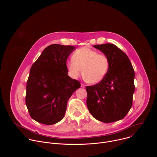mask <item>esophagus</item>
<instances>
[{
  "label": "esophagus",
  "instance_id": "obj_1",
  "mask_svg": "<svg viewBox=\"0 0 157 157\" xmlns=\"http://www.w3.org/2000/svg\"><path fill=\"white\" fill-rule=\"evenodd\" d=\"M81 87H82V88H84V87H86V86H85L84 84H81Z\"/></svg>",
  "mask_w": 157,
  "mask_h": 157
}]
</instances>
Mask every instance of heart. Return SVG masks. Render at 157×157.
<instances>
[{"label":"heart","mask_w":157,"mask_h":157,"mask_svg":"<svg viewBox=\"0 0 157 157\" xmlns=\"http://www.w3.org/2000/svg\"><path fill=\"white\" fill-rule=\"evenodd\" d=\"M73 59L67 63L69 75L78 78L82 70V76L87 82L95 84L101 81L109 68V59L104 54L89 47L77 50L73 55Z\"/></svg>","instance_id":"b5f03b06"}]
</instances>
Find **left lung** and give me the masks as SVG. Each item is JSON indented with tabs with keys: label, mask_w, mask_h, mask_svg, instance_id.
<instances>
[{
	"label": "left lung",
	"mask_w": 157,
	"mask_h": 157,
	"mask_svg": "<svg viewBox=\"0 0 157 157\" xmlns=\"http://www.w3.org/2000/svg\"><path fill=\"white\" fill-rule=\"evenodd\" d=\"M93 47L108 57L109 68L99 83L86 86L87 109L96 119L102 122L121 120L132 105L135 91L133 66L127 55L114 44Z\"/></svg>",
	"instance_id": "left-lung-1"
}]
</instances>
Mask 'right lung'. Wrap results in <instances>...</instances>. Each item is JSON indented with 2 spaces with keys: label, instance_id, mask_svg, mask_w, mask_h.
Returning <instances> with one entry per match:
<instances>
[{
  "label": "right lung",
  "instance_id": "1",
  "mask_svg": "<svg viewBox=\"0 0 157 157\" xmlns=\"http://www.w3.org/2000/svg\"><path fill=\"white\" fill-rule=\"evenodd\" d=\"M75 50L70 45L51 44L32 66L25 102L35 121L52 125L64 117L68 101L81 86L79 81L68 75L66 66L67 58Z\"/></svg>",
  "mask_w": 157,
  "mask_h": 157
}]
</instances>
